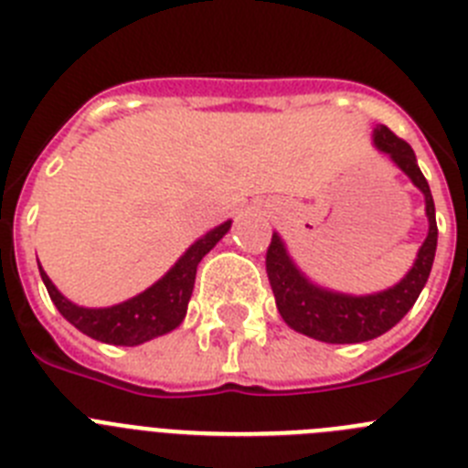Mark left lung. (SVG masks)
Masks as SVG:
<instances>
[{"label": "left lung", "mask_w": 468, "mask_h": 468, "mask_svg": "<svg viewBox=\"0 0 468 468\" xmlns=\"http://www.w3.org/2000/svg\"><path fill=\"white\" fill-rule=\"evenodd\" d=\"M375 147L391 156V161L410 177L412 185L424 194V201H427L429 234L421 243L412 270L394 288L358 297L325 291L314 285L292 264L279 234L271 237L270 248H267V276H270L281 318L297 333L328 342V345H356V342L375 340L394 328L420 297L421 288L431 274L433 255H436V206H433L427 177L421 176L417 166L415 152L387 126L375 128Z\"/></svg>", "instance_id": "left-lung-1"}]
</instances>
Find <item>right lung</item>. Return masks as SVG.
I'll return each instance as SVG.
<instances>
[{
    "mask_svg": "<svg viewBox=\"0 0 468 468\" xmlns=\"http://www.w3.org/2000/svg\"><path fill=\"white\" fill-rule=\"evenodd\" d=\"M231 220L222 222L220 227L210 229L206 237L198 239L197 243L187 248V253L173 264L164 279L156 281L152 288H147L140 295L131 300L114 304L105 309H86L77 307L74 302L60 295L47 271L39 267V274L44 285H47L48 295L58 312L68 318L69 324L84 335L93 337L105 345L119 346H135L147 340H154L159 335H166L183 324L185 314H187L189 297L194 291V279H197V267L204 260L215 243L220 241L229 231Z\"/></svg>",
    "mask_w": 468,
    "mask_h": 468,
    "instance_id": "obj_1",
    "label": "right lung"
}]
</instances>
